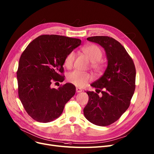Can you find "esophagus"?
<instances>
[{
    "label": "esophagus",
    "mask_w": 154,
    "mask_h": 154,
    "mask_svg": "<svg viewBox=\"0 0 154 154\" xmlns=\"http://www.w3.org/2000/svg\"><path fill=\"white\" fill-rule=\"evenodd\" d=\"M76 92L79 93V92H82L83 91H82V89H81V88H76Z\"/></svg>",
    "instance_id": "esophagus-1"
}]
</instances>
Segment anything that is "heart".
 I'll return each instance as SVG.
<instances>
[{
    "mask_svg": "<svg viewBox=\"0 0 154 154\" xmlns=\"http://www.w3.org/2000/svg\"><path fill=\"white\" fill-rule=\"evenodd\" d=\"M83 54L89 60L92 62L91 67L97 74L101 73L103 70V63L100 61L103 57V51L99 47L95 45H89L82 48ZM75 60V52L71 51L68 54L64 60V65L67 68H71ZM67 80L77 87H83L90 81L91 76L88 73L81 72L77 71L69 73Z\"/></svg>",
    "mask_w": 154,
    "mask_h": 154,
    "instance_id": "heart-1",
    "label": "heart"
}]
</instances>
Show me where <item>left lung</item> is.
<instances>
[{
	"label": "left lung",
	"mask_w": 154,
	"mask_h": 154,
	"mask_svg": "<svg viewBox=\"0 0 154 154\" xmlns=\"http://www.w3.org/2000/svg\"><path fill=\"white\" fill-rule=\"evenodd\" d=\"M104 49L108 66L103 75L91 85L96 92L87 91L88 102L83 109L91 123L107 126L114 123L128 109L135 90L136 69L133 60L119 41L108 36L87 39ZM101 91V97L98 94Z\"/></svg>",
	"instance_id": "obj_1"
}]
</instances>
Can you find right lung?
<instances>
[{
	"label": "right lung",
	"mask_w": 154,
	"mask_h": 154,
	"mask_svg": "<svg viewBox=\"0 0 154 154\" xmlns=\"http://www.w3.org/2000/svg\"><path fill=\"white\" fill-rule=\"evenodd\" d=\"M81 40L59 35H42L26 46L17 71L18 96L34 120L46 123L59 117L65 104L75 94L67 83L57 89L53 82H62L66 57L81 45Z\"/></svg>",
	"instance_id": "right-lung-1"
}]
</instances>
